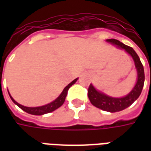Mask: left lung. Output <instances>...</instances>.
I'll return each mask as SVG.
<instances>
[{
  "label": "left lung",
  "mask_w": 151,
  "mask_h": 151,
  "mask_svg": "<svg viewBox=\"0 0 151 151\" xmlns=\"http://www.w3.org/2000/svg\"><path fill=\"white\" fill-rule=\"evenodd\" d=\"M106 41L115 45L119 49L124 50L133 58L137 70V82L134 87L128 95H124L123 97H119V98L111 97L104 94V92L96 90V88L92 84H91L89 86L88 98L92 104L104 111L116 112V111H122L128 107H129L139 97L144 86L145 73H144V68L140 60L139 56H137V54L133 50V47L127 46L123 43L120 42L119 40L115 39H110Z\"/></svg>",
  "instance_id": "obj_1"
}]
</instances>
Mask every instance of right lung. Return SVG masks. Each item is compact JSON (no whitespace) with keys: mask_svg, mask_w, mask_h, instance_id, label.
Instances as JSON below:
<instances>
[{"mask_svg":"<svg viewBox=\"0 0 151 151\" xmlns=\"http://www.w3.org/2000/svg\"><path fill=\"white\" fill-rule=\"evenodd\" d=\"M78 78L74 79L73 82H71L69 83V85L66 86L64 88L63 91L60 93V95L57 97V98L54 100V101L51 102L49 104H47L46 105H43V106H40V107H35V108H31V107H26V106H23V105L18 104V102H16L13 99L10 94L9 93V97L12 99V101L15 104L18 105L19 108H21L22 110H23L26 112H27L29 114H31V115H35V116H41V115H44V114L49 113V112H52V111H55L56 109L59 108L61 105L64 104V102L65 100L66 95L68 94V91L69 89L70 88V86H72L74 83H75L77 81H78ZM9 92V91H8Z\"/></svg>","mask_w":151,"mask_h":151,"instance_id":"right-lung-1","label":"right lung"}]
</instances>
